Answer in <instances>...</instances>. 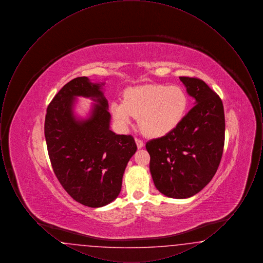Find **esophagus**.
Instances as JSON below:
<instances>
[{"label": "esophagus", "instance_id": "34e87169", "mask_svg": "<svg viewBox=\"0 0 263 263\" xmlns=\"http://www.w3.org/2000/svg\"><path fill=\"white\" fill-rule=\"evenodd\" d=\"M135 142H136V145H137L138 149H142L143 147H144V143H143V141H141V140H139V139H135Z\"/></svg>", "mask_w": 263, "mask_h": 263}]
</instances>
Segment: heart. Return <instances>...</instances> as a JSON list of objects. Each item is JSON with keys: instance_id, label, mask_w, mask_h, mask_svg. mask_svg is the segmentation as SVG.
I'll use <instances>...</instances> for the list:
<instances>
[{"instance_id": "obj_1", "label": "heart", "mask_w": 263, "mask_h": 263, "mask_svg": "<svg viewBox=\"0 0 263 263\" xmlns=\"http://www.w3.org/2000/svg\"><path fill=\"white\" fill-rule=\"evenodd\" d=\"M189 106L185 90L178 86L143 85L128 88L123 101L114 100L110 111L118 125L126 128L134 116H139V125L149 137L165 136L183 121Z\"/></svg>"}]
</instances>
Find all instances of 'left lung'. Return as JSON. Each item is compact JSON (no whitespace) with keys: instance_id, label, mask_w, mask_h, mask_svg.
<instances>
[{"instance_id":"left-lung-1","label":"left lung","mask_w":263,"mask_h":263,"mask_svg":"<svg viewBox=\"0 0 263 263\" xmlns=\"http://www.w3.org/2000/svg\"><path fill=\"white\" fill-rule=\"evenodd\" d=\"M194 106L170 134L146 144L156 188L167 197L189 198L200 192L216 174L225 142V114L221 99L205 82L179 77Z\"/></svg>"}]
</instances>
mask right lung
<instances>
[{
    "label": "right lung",
    "mask_w": 263,
    "mask_h": 263,
    "mask_svg": "<svg viewBox=\"0 0 263 263\" xmlns=\"http://www.w3.org/2000/svg\"><path fill=\"white\" fill-rule=\"evenodd\" d=\"M104 85L88 77L70 81L51 101L44 124L51 164L59 182L73 199L91 208L103 207L118 197L127 163L137 151L132 136L110 130ZM79 97L93 101L85 117L76 112Z\"/></svg>",
    "instance_id": "1"
}]
</instances>
